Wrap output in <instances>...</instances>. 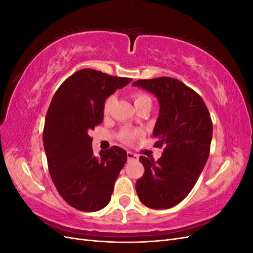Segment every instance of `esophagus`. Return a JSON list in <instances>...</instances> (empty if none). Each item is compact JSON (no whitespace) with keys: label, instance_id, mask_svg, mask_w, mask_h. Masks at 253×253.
I'll use <instances>...</instances> for the list:
<instances>
[{"label":"esophagus","instance_id":"esophagus-1","mask_svg":"<svg viewBox=\"0 0 253 253\" xmlns=\"http://www.w3.org/2000/svg\"><path fill=\"white\" fill-rule=\"evenodd\" d=\"M126 155H127V160H128V162H133V160H138V158H139L138 155L134 154V153H132V152H127Z\"/></svg>","mask_w":253,"mask_h":253}]
</instances>
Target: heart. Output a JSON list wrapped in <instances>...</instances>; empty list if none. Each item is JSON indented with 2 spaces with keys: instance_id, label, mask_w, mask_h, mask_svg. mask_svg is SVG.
I'll return each mask as SVG.
<instances>
[{
  "instance_id": "obj_1",
  "label": "heart",
  "mask_w": 253,
  "mask_h": 253,
  "mask_svg": "<svg viewBox=\"0 0 253 253\" xmlns=\"http://www.w3.org/2000/svg\"><path fill=\"white\" fill-rule=\"evenodd\" d=\"M133 99H134V104L137 108V106H139L140 104L147 102V101H151V98L144 93H135L133 95ZM115 103V97L114 96H110L108 99H106L105 102H104V106H103V110L105 114H109L113 108V105ZM141 136V132L139 129H124V131L121 132L120 137L122 140H125L126 142L132 141L136 138H138V137Z\"/></svg>"
}]
</instances>
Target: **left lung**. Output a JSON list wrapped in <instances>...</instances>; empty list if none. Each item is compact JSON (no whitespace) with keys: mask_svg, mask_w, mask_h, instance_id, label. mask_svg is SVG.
I'll return each mask as SVG.
<instances>
[{"mask_svg":"<svg viewBox=\"0 0 253 253\" xmlns=\"http://www.w3.org/2000/svg\"><path fill=\"white\" fill-rule=\"evenodd\" d=\"M132 85L154 95L159 114L153 136L165 150L154 159L140 156L144 173L136 181L140 202L152 209H169L185 198L208 160L212 121L202 97L177 79L137 80Z\"/></svg>","mask_w":253,"mask_h":253,"instance_id":"left-lung-1","label":"left lung"}]
</instances>
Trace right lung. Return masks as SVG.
Listing matches in <instances>:
<instances>
[{
    "instance_id": "add662e5",
    "label": "right lung",
    "mask_w": 253,
    "mask_h": 253,
    "mask_svg": "<svg viewBox=\"0 0 253 253\" xmlns=\"http://www.w3.org/2000/svg\"><path fill=\"white\" fill-rule=\"evenodd\" d=\"M131 81L84 68L61 84L51 99L43 129L48 171L59 194L75 209L95 212L111 201L126 152L112 147L97 157L88 133L102 122L106 98Z\"/></svg>"
}]
</instances>
